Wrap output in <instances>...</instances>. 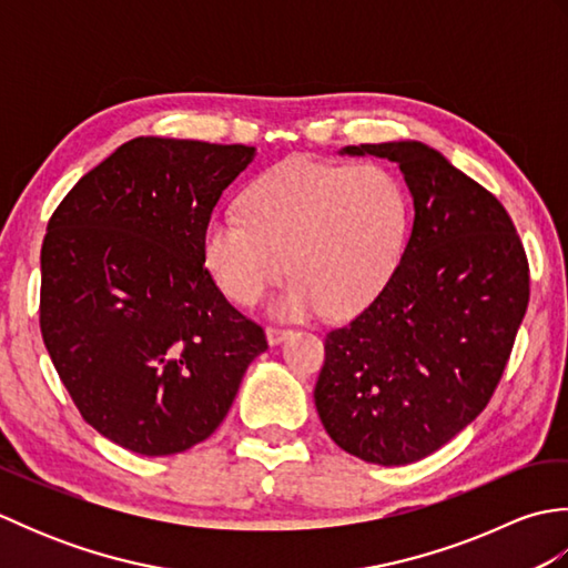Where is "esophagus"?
I'll return each mask as SVG.
<instances>
[{
    "label": "esophagus",
    "instance_id": "1",
    "mask_svg": "<svg viewBox=\"0 0 568 568\" xmlns=\"http://www.w3.org/2000/svg\"><path fill=\"white\" fill-rule=\"evenodd\" d=\"M293 332L291 329H277V327H265V339H268L271 346H277L283 344L287 336H291Z\"/></svg>",
    "mask_w": 568,
    "mask_h": 568
}]
</instances>
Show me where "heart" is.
<instances>
[{
	"mask_svg": "<svg viewBox=\"0 0 568 568\" xmlns=\"http://www.w3.org/2000/svg\"><path fill=\"white\" fill-rule=\"evenodd\" d=\"M241 212H220L204 226V265L239 305L256 303L291 268L295 277L268 305L281 320L368 305L405 244V192L378 163L283 161L246 187Z\"/></svg>",
	"mask_w": 568,
	"mask_h": 568,
	"instance_id": "1",
	"label": "heart"
}]
</instances>
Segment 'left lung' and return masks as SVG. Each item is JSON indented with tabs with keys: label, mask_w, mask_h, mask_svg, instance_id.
Segmentation results:
<instances>
[{
	"label": "left lung",
	"mask_w": 568,
	"mask_h": 568,
	"mask_svg": "<svg viewBox=\"0 0 568 568\" xmlns=\"http://www.w3.org/2000/svg\"><path fill=\"white\" fill-rule=\"evenodd\" d=\"M339 155L400 168L413 226L381 293L324 339L315 405L346 454L405 466L484 413L527 312V258L503 204L427 143Z\"/></svg>",
	"instance_id": "left-lung-1"
}]
</instances>
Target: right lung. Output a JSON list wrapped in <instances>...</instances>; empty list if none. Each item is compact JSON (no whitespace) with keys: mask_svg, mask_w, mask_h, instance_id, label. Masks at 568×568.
Segmentation results:
<instances>
[{"mask_svg":"<svg viewBox=\"0 0 568 568\" xmlns=\"http://www.w3.org/2000/svg\"><path fill=\"white\" fill-rule=\"evenodd\" d=\"M253 146L139 136L78 180L41 248V334L84 422L143 456L222 425L263 329L204 268V226Z\"/></svg>","mask_w":568,"mask_h":568,"instance_id":"1","label":"right lung"}]
</instances>
